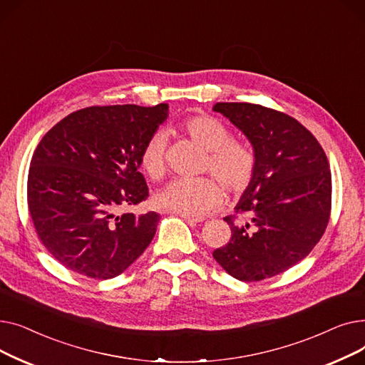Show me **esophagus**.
<instances>
[{"label":"esophagus","instance_id":"34e87169","mask_svg":"<svg viewBox=\"0 0 365 365\" xmlns=\"http://www.w3.org/2000/svg\"><path fill=\"white\" fill-rule=\"evenodd\" d=\"M179 216L182 219H185L187 223H200V222H204L205 219L202 216H192V215H182L179 213Z\"/></svg>","mask_w":365,"mask_h":365}]
</instances>
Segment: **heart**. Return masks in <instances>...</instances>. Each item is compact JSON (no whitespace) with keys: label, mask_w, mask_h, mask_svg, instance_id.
<instances>
[{"label":"heart","mask_w":365,"mask_h":365,"mask_svg":"<svg viewBox=\"0 0 365 365\" xmlns=\"http://www.w3.org/2000/svg\"><path fill=\"white\" fill-rule=\"evenodd\" d=\"M182 130L207 150L204 170L212 171L226 190L238 194L250 186L257 170V155L250 143L232 139L231 128L207 113L186 118ZM165 134L158 131L152 134L140 150V167L153 180L161 179L165 173ZM155 201L161 208L197 216L223 201V187L213 178L175 179L155 197Z\"/></svg>","instance_id":"b5f03b06"}]
</instances>
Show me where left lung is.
Returning <instances> with one entry per match:
<instances>
[{"label":"left lung","mask_w":365,"mask_h":365,"mask_svg":"<svg viewBox=\"0 0 365 365\" xmlns=\"http://www.w3.org/2000/svg\"><path fill=\"white\" fill-rule=\"evenodd\" d=\"M250 140L257 170L235 210L248 220H223L231 240L213 257L237 279L275 277L308 256L329 225L331 173L327 155L290 115L253 103L213 106Z\"/></svg>","instance_id":"left-lung-1"}]
</instances>
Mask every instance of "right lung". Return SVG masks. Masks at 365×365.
<instances>
[{
    "label": "right lung",
    "instance_id": "1",
    "mask_svg": "<svg viewBox=\"0 0 365 365\" xmlns=\"http://www.w3.org/2000/svg\"><path fill=\"white\" fill-rule=\"evenodd\" d=\"M167 117V103L84 108L38 143L28 175L29 213L38 238L68 269L109 279L150 244L160 215L118 210L148 198L140 150Z\"/></svg>",
    "mask_w": 365,
    "mask_h": 365
}]
</instances>
